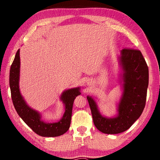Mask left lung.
<instances>
[{"mask_svg": "<svg viewBox=\"0 0 160 160\" xmlns=\"http://www.w3.org/2000/svg\"><path fill=\"white\" fill-rule=\"evenodd\" d=\"M120 64L123 92L116 117L102 116L93 98L87 97L94 124L99 131L107 134H117L128 130L142 114L145 106L149 70L140 51L123 48L121 51Z\"/></svg>", "mask_w": 160, "mask_h": 160, "instance_id": "obj_1", "label": "left lung"}]
</instances>
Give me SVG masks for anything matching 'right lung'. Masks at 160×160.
<instances>
[{"label": "right lung", "mask_w": 160, "mask_h": 160, "mask_svg": "<svg viewBox=\"0 0 160 160\" xmlns=\"http://www.w3.org/2000/svg\"><path fill=\"white\" fill-rule=\"evenodd\" d=\"M20 68V49H18L10 67L9 78L12 103L18 115L32 131L41 136L56 137L64 134L70 128L73 102L75 97L81 94L80 88H75L64 91L61 97V101L65 105L63 117L58 122L45 123L42 120L40 113L29 107L21 95L19 88Z\"/></svg>", "instance_id": "add662e5"}]
</instances>
